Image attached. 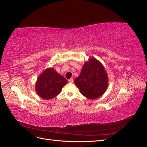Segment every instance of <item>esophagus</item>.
Wrapping results in <instances>:
<instances>
[{
  "mask_svg": "<svg viewBox=\"0 0 147 147\" xmlns=\"http://www.w3.org/2000/svg\"><path fill=\"white\" fill-rule=\"evenodd\" d=\"M68 82H69V83H73V82H74V80H73V78H70V79L69 80Z\"/></svg>",
  "mask_w": 147,
  "mask_h": 147,
  "instance_id": "34e87169",
  "label": "esophagus"
}]
</instances>
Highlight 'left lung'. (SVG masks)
<instances>
[{
    "mask_svg": "<svg viewBox=\"0 0 147 147\" xmlns=\"http://www.w3.org/2000/svg\"><path fill=\"white\" fill-rule=\"evenodd\" d=\"M74 82L82 94L90 99H95L105 92L109 78L103 65L92 57L84 63L80 74Z\"/></svg>",
    "mask_w": 147,
    "mask_h": 147,
    "instance_id": "1",
    "label": "left lung"
}]
</instances>
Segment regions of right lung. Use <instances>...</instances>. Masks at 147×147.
<instances>
[{
    "instance_id": "add662e5",
    "label": "right lung",
    "mask_w": 147,
    "mask_h": 147,
    "mask_svg": "<svg viewBox=\"0 0 147 147\" xmlns=\"http://www.w3.org/2000/svg\"><path fill=\"white\" fill-rule=\"evenodd\" d=\"M67 83L66 79L53 68L45 69L38 77L35 91L44 99H51L58 95Z\"/></svg>"
}]
</instances>
